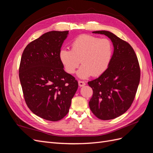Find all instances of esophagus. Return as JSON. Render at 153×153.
I'll list each match as a JSON object with an SVG mask.
<instances>
[{"instance_id":"34e87169","label":"esophagus","mask_w":153,"mask_h":153,"mask_svg":"<svg viewBox=\"0 0 153 153\" xmlns=\"http://www.w3.org/2000/svg\"><path fill=\"white\" fill-rule=\"evenodd\" d=\"M78 85H79L80 87H83L85 85V82H84V81H78Z\"/></svg>"}]
</instances>
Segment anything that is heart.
<instances>
[{"label": "heart", "instance_id": "b5f03b06", "mask_svg": "<svg viewBox=\"0 0 153 153\" xmlns=\"http://www.w3.org/2000/svg\"><path fill=\"white\" fill-rule=\"evenodd\" d=\"M113 52V45L108 39L82 34L73 41L71 50H60L59 59L69 74L75 72L81 62L82 66L76 75L81 79H86L103 73L112 61Z\"/></svg>", "mask_w": 153, "mask_h": 153}]
</instances>
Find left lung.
Returning a JSON list of instances; mask_svg holds the SVG:
<instances>
[{
	"label": "left lung",
	"mask_w": 153,
	"mask_h": 153,
	"mask_svg": "<svg viewBox=\"0 0 153 153\" xmlns=\"http://www.w3.org/2000/svg\"><path fill=\"white\" fill-rule=\"evenodd\" d=\"M92 33L107 36L112 42L114 52L107 69L88 82L93 90L89 107L100 119H113L126 112L133 103L140 82L139 64L131 45L116 35L107 30Z\"/></svg>",
	"instance_id": "8db88e82"
}]
</instances>
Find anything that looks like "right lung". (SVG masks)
<instances>
[{
	"label": "right lung",
	"instance_id": "add662e5",
	"mask_svg": "<svg viewBox=\"0 0 153 153\" xmlns=\"http://www.w3.org/2000/svg\"><path fill=\"white\" fill-rule=\"evenodd\" d=\"M69 31H50L27 46L19 78L25 102L35 115L57 121L69 112L78 82L64 70L59 52Z\"/></svg>",
	"mask_w": 153,
	"mask_h": 153
}]
</instances>
